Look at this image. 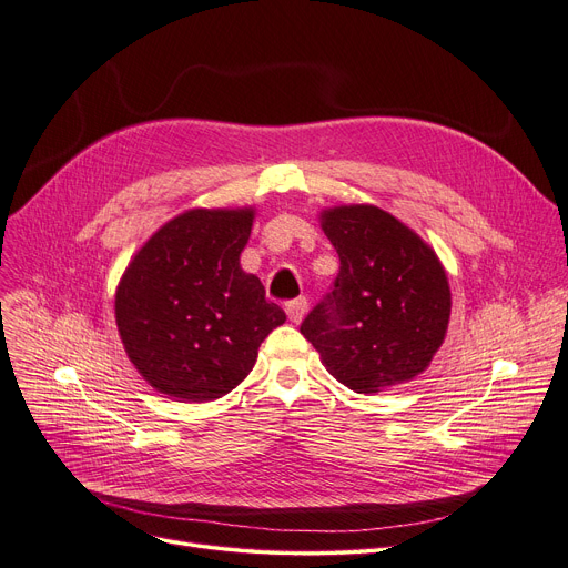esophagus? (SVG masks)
Wrapping results in <instances>:
<instances>
[{
	"mask_svg": "<svg viewBox=\"0 0 568 568\" xmlns=\"http://www.w3.org/2000/svg\"><path fill=\"white\" fill-rule=\"evenodd\" d=\"M285 311H287V317H290L294 324H300V322L306 317V313H308V300H306V296H300V300L290 302V304L285 306Z\"/></svg>",
	"mask_w": 568,
	"mask_h": 568,
	"instance_id": "1",
	"label": "esophagus"
}]
</instances>
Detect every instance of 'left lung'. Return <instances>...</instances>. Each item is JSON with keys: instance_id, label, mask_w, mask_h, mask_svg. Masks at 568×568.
Segmentation results:
<instances>
[{"instance_id": "8db88e82", "label": "left lung", "mask_w": 568, "mask_h": 568, "mask_svg": "<svg viewBox=\"0 0 568 568\" xmlns=\"http://www.w3.org/2000/svg\"><path fill=\"white\" fill-rule=\"evenodd\" d=\"M320 225L341 272L302 322V334L324 368L356 394L422 375L452 317V287L437 253L373 204L324 209Z\"/></svg>"}]
</instances>
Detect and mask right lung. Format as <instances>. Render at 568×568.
I'll return each instance as SVG.
<instances>
[{
	"label": "right lung",
	"mask_w": 568,
	"mask_h": 568,
	"mask_svg": "<svg viewBox=\"0 0 568 568\" xmlns=\"http://www.w3.org/2000/svg\"><path fill=\"white\" fill-rule=\"evenodd\" d=\"M253 206L189 209L133 255L114 292V320L131 364L182 403L216 400L242 384L260 343L285 322L239 255Z\"/></svg>",
	"instance_id": "add662e5"
}]
</instances>
